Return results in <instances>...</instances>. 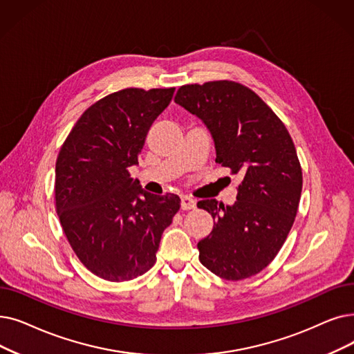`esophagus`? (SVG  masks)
<instances>
[{
    "mask_svg": "<svg viewBox=\"0 0 354 354\" xmlns=\"http://www.w3.org/2000/svg\"><path fill=\"white\" fill-rule=\"evenodd\" d=\"M195 201L191 198V196H187V195H182L180 196V208L182 209H194L195 208Z\"/></svg>",
    "mask_w": 354,
    "mask_h": 354,
    "instance_id": "esophagus-1",
    "label": "esophagus"
}]
</instances>
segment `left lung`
<instances>
[{"label":"left lung","mask_w":354,"mask_h":354,"mask_svg":"<svg viewBox=\"0 0 354 354\" xmlns=\"http://www.w3.org/2000/svg\"><path fill=\"white\" fill-rule=\"evenodd\" d=\"M175 102L209 130L215 162L241 176L237 201H199L215 220L198 243L199 262L227 281L263 270L283 245L302 191L297 150L283 122L248 86L233 81L183 85Z\"/></svg>","instance_id":"1"}]
</instances>
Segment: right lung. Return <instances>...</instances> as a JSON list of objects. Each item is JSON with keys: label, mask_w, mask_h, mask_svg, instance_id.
<instances>
[{"label": "right lung", "mask_w": 354, "mask_h": 354, "mask_svg": "<svg viewBox=\"0 0 354 354\" xmlns=\"http://www.w3.org/2000/svg\"><path fill=\"white\" fill-rule=\"evenodd\" d=\"M175 88H127L92 104L60 147L55 198L75 254L98 278L131 281L156 262L165 228L179 211L175 194L146 192L129 167Z\"/></svg>", "instance_id": "obj_1"}]
</instances>
